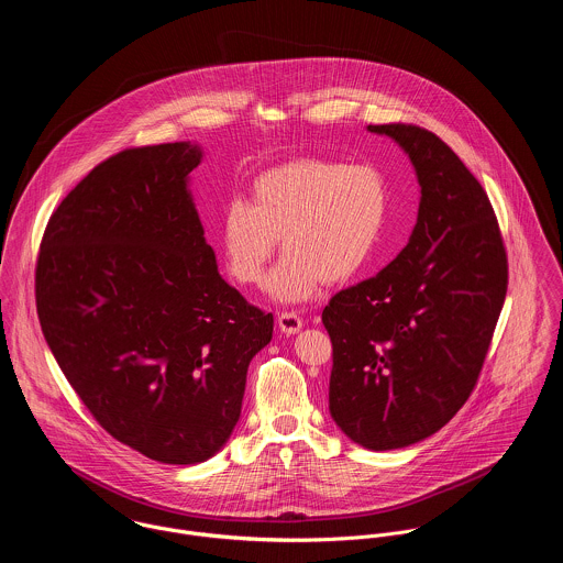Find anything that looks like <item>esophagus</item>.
I'll use <instances>...</instances> for the list:
<instances>
[{
  "label": "esophagus",
  "mask_w": 563,
  "mask_h": 563,
  "mask_svg": "<svg viewBox=\"0 0 563 563\" xmlns=\"http://www.w3.org/2000/svg\"><path fill=\"white\" fill-rule=\"evenodd\" d=\"M277 324H279V329L286 335H295V333H299L303 329V319L299 314H295V312H284V314H279Z\"/></svg>",
  "instance_id": "esophagus-1"
}]
</instances>
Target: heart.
<instances>
[{
	"label": "heart",
	"instance_id": "obj_1",
	"mask_svg": "<svg viewBox=\"0 0 563 563\" xmlns=\"http://www.w3.org/2000/svg\"><path fill=\"white\" fill-rule=\"evenodd\" d=\"M388 179L375 164L295 158L260 173L251 203L232 199L221 217L228 273L257 286L282 241L268 282L277 301L299 303L355 279L371 262L388 217Z\"/></svg>",
	"mask_w": 563,
	"mask_h": 563
}]
</instances>
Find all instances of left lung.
Wrapping results in <instances>:
<instances>
[{"instance_id": "obj_1", "label": "left lung", "mask_w": 563, "mask_h": 563, "mask_svg": "<svg viewBox=\"0 0 563 563\" xmlns=\"http://www.w3.org/2000/svg\"><path fill=\"white\" fill-rule=\"evenodd\" d=\"M390 136L420 184L416 228L375 277L331 297L329 411L360 446L393 451L440 431L468 401L507 295V253L477 177L433 132Z\"/></svg>"}]
</instances>
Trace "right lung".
<instances>
[{
  "mask_svg": "<svg viewBox=\"0 0 563 563\" xmlns=\"http://www.w3.org/2000/svg\"><path fill=\"white\" fill-rule=\"evenodd\" d=\"M195 143L97 164L52 214L36 262L43 335L95 420L162 464L230 440L273 314L246 303L206 242L188 175Z\"/></svg>",
  "mask_w": 563,
  "mask_h": 563,
  "instance_id": "1",
  "label": "right lung"
}]
</instances>
